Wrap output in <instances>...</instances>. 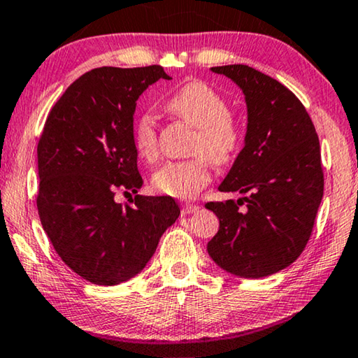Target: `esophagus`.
<instances>
[{
  "mask_svg": "<svg viewBox=\"0 0 358 358\" xmlns=\"http://www.w3.org/2000/svg\"><path fill=\"white\" fill-rule=\"evenodd\" d=\"M201 207L199 206H192V203H183V207H181V212L185 215H191V213H196L199 212Z\"/></svg>",
  "mask_w": 358,
  "mask_h": 358,
  "instance_id": "1",
  "label": "esophagus"
}]
</instances>
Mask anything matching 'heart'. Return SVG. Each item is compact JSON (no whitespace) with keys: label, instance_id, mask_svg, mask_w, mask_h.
Instances as JSON below:
<instances>
[{"label":"heart","instance_id":"b5f03b06","mask_svg":"<svg viewBox=\"0 0 358 358\" xmlns=\"http://www.w3.org/2000/svg\"><path fill=\"white\" fill-rule=\"evenodd\" d=\"M166 110L197 129L191 161L162 164L151 177L155 191L177 199H192L210 181L208 159L215 164L228 162L241 146V129L229 116V106L221 95L199 81L188 83L166 100ZM134 146L146 162L159 156L156 117L145 111L134 122Z\"/></svg>","mask_w":358,"mask_h":358}]
</instances>
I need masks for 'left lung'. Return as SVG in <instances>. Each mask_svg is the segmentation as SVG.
<instances>
[{
    "instance_id": "obj_1",
    "label": "left lung",
    "mask_w": 358,
    "mask_h": 358,
    "mask_svg": "<svg viewBox=\"0 0 358 358\" xmlns=\"http://www.w3.org/2000/svg\"><path fill=\"white\" fill-rule=\"evenodd\" d=\"M210 70L229 78L247 105L243 148L218 189L248 196L206 203L220 220L207 252L229 274L259 279L290 266L309 241L323 197L319 137L301 101L274 78L247 65Z\"/></svg>"
}]
</instances>
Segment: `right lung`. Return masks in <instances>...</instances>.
<instances>
[{"label": "right lung", "mask_w": 358, "mask_h": 358, "mask_svg": "<svg viewBox=\"0 0 358 358\" xmlns=\"http://www.w3.org/2000/svg\"><path fill=\"white\" fill-rule=\"evenodd\" d=\"M162 66H101L84 73L50 110L38 143V213L62 261L95 285H117L148 264L180 215L169 196L114 201L143 185L134 146L137 100Z\"/></svg>", "instance_id": "1"}]
</instances>
